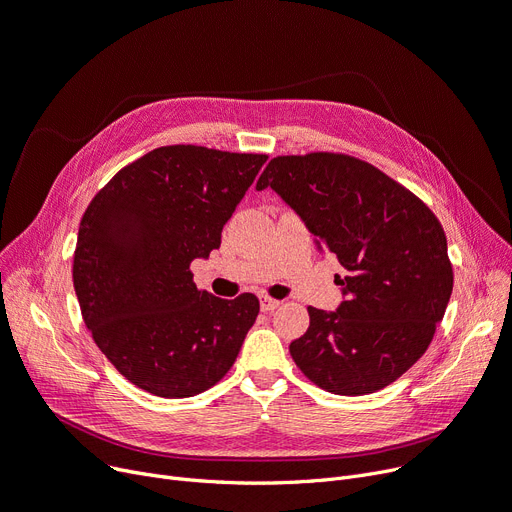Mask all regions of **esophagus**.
Returning <instances> with one entry per match:
<instances>
[{
  "label": "esophagus",
  "instance_id": "34e87169",
  "mask_svg": "<svg viewBox=\"0 0 512 512\" xmlns=\"http://www.w3.org/2000/svg\"><path fill=\"white\" fill-rule=\"evenodd\" d=\"M279 306H281L279 300H275V298H271V296H266V294H260V308H262L264 312L275 310V308H279Z\"/></svg>",
  "mask_w": 512,
  "mask_h": 512
}]
</instances>
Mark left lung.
Instances as JSON below:
<instances>
[{
    "label": "left lung",
    "mask_w": 512,
    "mask_h": 512,
    "mask_svg": "<svg viewBox=\"0 0 512 512\" xmlns=\"http://www.w3.org/2000/svg\"><path fill=\"white\" fill-rule=\"evenodd\" d=\"M266 187L346 269L342 306H308L310 327L289 346L298 369L337 396L394 383L429 348L452 294L442 223L410 189L348 154L277 156L258 179L256 189Z\"/></svg>",
    "instance_id": "8db88e82"
}]
</instances>
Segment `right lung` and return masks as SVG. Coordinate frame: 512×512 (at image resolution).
<instances>
[{
    "label": "right lung",
    "instance_id": "1",
    "mask_svg": "<svg viewBox=\"0 0 512 512\" xmlns=\"http://www.w3.org/2000/svg\"><path fill=\"white\" fill-rule=\"evenodd\" d=\"M266 158L164 145L120 168L89 202L72 256L83 321L145 392L189 398L233 367L260 302L198 289L189 266L221 246Z\"/></svg>",
    "mask_w": 512,
    "mask_h": 512
}]
</instances>
